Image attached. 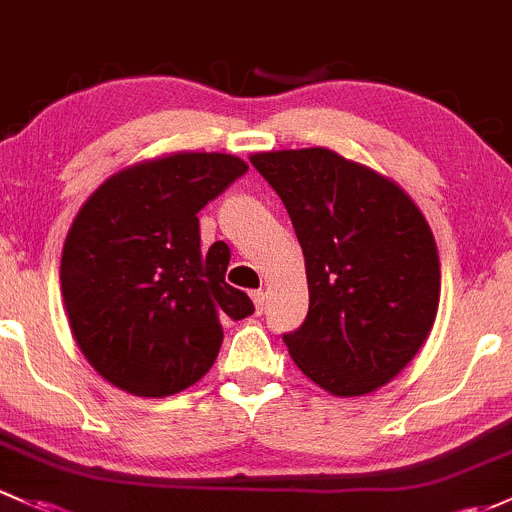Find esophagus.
<instances>
[{
  "instance_id": "1",
  "label": "esophagus",
  "mask_w": 512,
  "mask_h": 512,
  "mask_svg": "<svg viewBox=\"0 0 512 512\" xmlns=\"http://www.w3.org/2000/svg\"><path fill=\"white\" fill-rule=\"evenodd\" d=\"M251 298H254L256 313L261 315L263 310H266V293H263V291H251Z\"/></svg>"
}]
</instances>
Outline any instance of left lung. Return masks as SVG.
Instances as JSON below:
<instances>
[{"instance_id": "left-lung-1", "label": "left lung", "mask_w": 512, "mask_h": 512, "mask_svg": "<svg viewBox=\"0 0 512 512\" xmlns=\"http://www.w3.org/2000/svg\"><path fill=\"white\" fill-rule=\"evenodd\" d=\"M305 256L310 305L283 335L305 377L337 397L392 382L424 345L441 293L424 214L392 179L328 147L256 152Z\"/></svg>"}]
</instances>
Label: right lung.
Instances as JSON below:
<instances>
[{
    "instance_id": "add662e5",
    "label": "right lung",
    "mask_w": 512,
    "mask_h": 512,
    "mask_svg": "<svg viewBox=\"0 0 512 512\" xmlns=\"http://www.w3.org/2000/svg\"><path fill=\"white\" fill-rule=\"evenodd\" d=\"M249 170L221 152H175L108 177L61 254V293L78 347L135 397H170L212 370L221 320L254 313L224 281L229 246L202 251L199 209Z\"/></svg>"
}]
</instances>
